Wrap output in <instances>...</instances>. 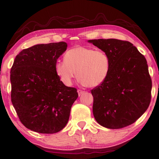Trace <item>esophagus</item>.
<instances>
[{"label": "esophagus", "instance_id": "esophagus-1", "mask_svg": "<svg viewBox=\"0 0 159 159\" xmlns=\"http://www.w3.org/2000/svg\"><path fill=\"white\" fill-rule=\"evenodd\" d=\"M77 93H78V95H79L80 96L82 95V94H83L84 93V91H82V90H80V89H78L77 90Z\"/></svg>", "mask_w": 159, "mask_h": 159}]
</instances>
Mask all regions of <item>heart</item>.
Returning <instances> with one entry per match:
<instances>
[{
	"label": "heart",
	"instance_id": "1",
	"mask_svg": "<svg viewBox=\"0 0 159 159\" xmlns=\"http://www.w3.org/2000/svg\"><path fill=\"white\" fill-rule=\"evenodd\" d=\"M64 59L56 63L55 70L66 86L72 84L76 71L79 83L90 87L102 84L109 74L110 58L102 50L77 46L68 50Z\"/></svg>",
	"mask_w": 159,
	"mask_h": 159
}]
</instances>
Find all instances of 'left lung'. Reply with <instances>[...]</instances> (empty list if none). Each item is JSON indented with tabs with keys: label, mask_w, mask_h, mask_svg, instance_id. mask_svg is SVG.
Returning a JSON list of instances; mask_svg holds the SVG:
<instances>
[{
	"label": "left lung",
	"mask_w": 159,
	"mask_h": 159,
	"mask_svg": "<svg viewBox=\"0 0 159 159\" xmlns=\"http://www.w3.org/2000/svg\"><path fill=\"white\" fill-rule=\"evenodd\" d=\"M88 42L106 53L110 61L106 80L91 90L94 118L107 129L129 126L145 112L151 101L152 83L146 58L129 41Z\"/></svg>",
	"instance_id": "obj_1"
}]
</instances>
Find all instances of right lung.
Segmentation results:
<instances>
[{
	"label": "right lung",
	"instance_id": "1",
	"mask_svg": "<svg viewBox=\"0 0 159 159\" xmlns=\"http://www.w3.org/2000/svg\"><path fill=\"white\" fill-rule=\"evenodd\" d=\"M67 47L65 42L36 44L22 50L14 61L11 101L22 124L33 131L52 134L68 123L78 93L66 87L55 70Z\"/></svg>",
	"mask_w": 159,
	"mask_h": 159
}]
</instances>
